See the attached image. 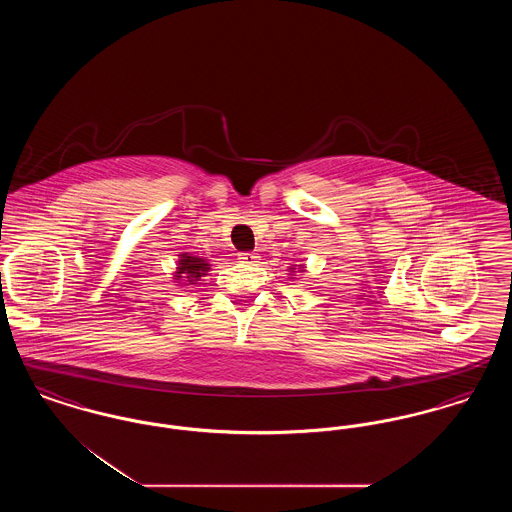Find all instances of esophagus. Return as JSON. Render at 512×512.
Returning <instances> with one entry per match:
<instances>
[{
  "label": "esophagus",
  "instance_id": "obj_1",
  "mask_svg": "<svg viewBox=\"0 0 512 512\" xmlns=\"http://www.w3.org/2000/svg\"><path fill=\"white\" fill-rule=\"evenodd\" d=\"M240 263H249V265H253V263H257V259H259V255L257 253H251V251H247V253H240Z\"/></svg>",
  "mask_w": 512,
  "mask_h": 512
}]
</instances>
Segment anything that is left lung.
I'll return each instance as SVG.
<instances>
[{
    "label": "left lung",
    "mask_w": 512,
    "mask_h": 512,
    "mask_svg": "<svg viewBox=\"0 0 512 512\" xmlns=\"http://www.w3.org/2000/svg\"><path fill=\"white\" fill-rule=\"evenodd\" d=\"M295 267H297V265H293V267H290V272H295ZM299 272H301V270H303V272H305V267H303V265H299Z\"/></svg>",
    "instance_id": "8db88e82"
}]
</instances>
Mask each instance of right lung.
Wrapping results in <instances>:
<instances>
[{
    "mask_svg": "<svg viewBox=\"0 0 512 512\" xmlns=\"http://www.w3.org/2000/svg\"><path fill=\"white\" fill-rule=\"evenodd\" d=\"M211 265L201 259V257H194L190 253H182L178 259V265L174 270V280L176 282H188V284H195L201 276H205L209 272Z\"/></svg>",
    "mask_w": 512,
    "mask_h": 512,
    "instance_id": "obj_1",
    "label": "right lung"
}]
</instances>
